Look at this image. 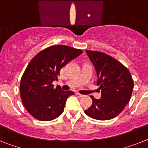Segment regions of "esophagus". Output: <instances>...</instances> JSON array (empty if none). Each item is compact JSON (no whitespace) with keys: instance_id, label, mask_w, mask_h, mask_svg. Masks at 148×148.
Segmentation results:
<instances>
[{"instance_id":"1","label":"esophagus","mask_w":148,"mask_h":148,"mask_svg":"<svg viewBox=\"0 0 148 148\" xmlns=\"http://www.w3.org/2000/svg\"><path fill=\"white\" fill-rule=\"evenodd\" d=\"M76 95H77V97H83V96H84V95H81V94L78 93V92H77V93H76Z\"/></svg>"}]
</instances>
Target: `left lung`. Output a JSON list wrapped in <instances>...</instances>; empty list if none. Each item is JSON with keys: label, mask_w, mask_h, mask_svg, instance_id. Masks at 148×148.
<instances>
[{"label": "left lung", "mask_w": 148, "mask_h": 148, "mask_svg": "<svg viewBox=\"0 0 148 148\" xmlns=\"http://www.w3.org/2000/svg\"><path fill=\"white\" fill-rule=\"evenodd\" d=\"M97 73L101 97L91 96L92 104L85 113L96 120H110L119 115L130 100L133 80L124 65L99 51H86Z\"/></svg>", "instance_id": "obj_1"}]
</instances>
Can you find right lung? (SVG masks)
Returning <instances> with one entry per match:
<instances>
[{
	"label": "right lung",
	"mask_w": 148,
	"mask_h": 148,
	"mask_svg": "<svg viewBox=\"0 0 148 148\" xmlns=\"http://www.w3.org/2000/svg\"><path fill=\"white\" fill-rule=\"evenodd\" d=\"M82 51L66 45H53L39 52L29 62L21 79L20 94L27 111L39 121H51L64 111L67 98L74 95L65 92L58 80L61 69L77 57Z\"/></svg>",
	"instance_id": "right-lung-1"
}]
</instances>
